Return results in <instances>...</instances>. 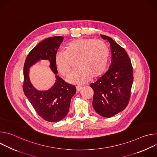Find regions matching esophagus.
Here are the masks:
<instances>
[{
	"mask_svg": "<svg viewBox=\"0 0 157 157\" xmlns=\"http://www.w3.org/2000/svg\"><path fill=\"white\" fill-rule=\"evenodd\" d=\"M82 86H76V91H78V92H79L81 89H82Z\"/></svg>",
	"mask_w": 157,
	"mask_h": 157,
	"instance_id": "34e87169",
	"label": "esophagus"
}]
</instances>
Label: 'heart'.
Returning a JSON list of instances; mask_svg holds the SVG:
<instances>
[{"label": "heart", "instance_id": "b5f03b06", "mask_svg": "<svg viewBox=\"0 0 157 157\" xmlns=\"http://www.w3.org/2000/svg\"><path fill=\"white\" fill-rule=\"evenodd\" d=\"M109 57L106 43L101 40L79 38L70 42L66 50H58L55 57L56 68L63 75L71 70V59L77 58L78 68L67 78L70 82L84 84L93 76L101 75L105 70Z\"/></svg>", "mask_w": 157, "mask_h": 157}]
</instances>
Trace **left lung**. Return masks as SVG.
I'll return each instance as SVG.
<instances>
[{"label":"left lung","instance_id":"8db88e82","mask_svg":"<svg viewBox=\"0 0 157 157\" xmlns=\"http://www.w3.org/2000/svg\"><path fill=\"white\" fill-rule=\"evenodd\" d=\"M101 36L110 43L111 64L107 72L90 86L94 91V110L102 117H110L124 110L129 102L133 70L125 49L109 36Z\"/></svg>","mask_w":157,"mask_h":157}]
</instances>
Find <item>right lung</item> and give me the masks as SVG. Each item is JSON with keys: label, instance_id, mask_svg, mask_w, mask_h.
Returning a JSON list of instances; mask_svg holds the SVG:
<instances>
[{"label": "right lung", "instance_id": "obj_1", "mask_svg": "<svg viewBox=\"0 0 157 157\" xmlns=\"http://www.w3.org/2000/svg\"><path fill=\"white\" fill-rule=\"evenodd\" d=\"M63 40L62 36H56L41 41L28 54L24 66V94L38 115L51 122H58L68 114L71 99L76 92V87L56 75L53 87L48 91H38L31 84L29 73L30 67L38 61L47 59L53 72L57 74L55 57Z\"/></svg>", "mask_w": 157, "mask_h": 157}]
</instances>
